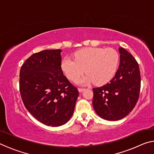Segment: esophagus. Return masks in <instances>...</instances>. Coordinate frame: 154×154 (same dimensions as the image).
Instances as JSON below:
<instances>
[{"instance_id":"obj_1","label":"esophagus","mask_w":154,"mask_h":154,"mask_svg":"<svg viewBox=\"0 0 154 154\" xmlns=\"http://www.w3.org/2000/svg\"><path fill=\"white\" fill-rule=\"evenodd\" d=\"M85 89L84 88H78V91H79V92H83V90H84Z\"/></svg>"}]
</instances>
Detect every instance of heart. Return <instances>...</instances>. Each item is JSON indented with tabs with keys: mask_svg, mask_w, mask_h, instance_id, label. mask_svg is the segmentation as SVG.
I'll return each instance as SVG.
<instances>
[{
	"mask_svg": "<svg viewBox=\"0 0 154 154\" xmlns=\"http://www.w3.org/2000/svg\"><path fill=\"white\" fill-rule=\"evenodd\" d=\"M75 60L65 57L62 60V71L71 81H76L85 72L87 75L77 83L85 84L94 82L96 85H103L114 77L118 69L119 56L113 48H88L77 51Z\"/></svg>",
	"mask_w": 154,
	"mask_h": 154,
	"instance_id": "b5f03b06",
	"label": "heart"
}]
</instances>
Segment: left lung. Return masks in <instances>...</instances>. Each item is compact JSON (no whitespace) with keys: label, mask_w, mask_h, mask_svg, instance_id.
<instances>
[{"label":"left lung","mask_w":154,"mask_h":154,"mask_svg":"<svg viewBox=\"0 0 154 154\" xmlns=\"http://www.w3.org/2000/svg\"><path fill=\"white\" fill-rule=\"evenodd\" d=\"M120 62L116 75L103 86L93 88V106L101 118L117 121L136 105L140 89L139 64L128 51L119 48Z\"/></svg>","instance_id":"1"}]
</instances>
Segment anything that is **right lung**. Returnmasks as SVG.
Returning <instances> with one entry per match:
<instances>
[{
    "mask_svg": "<svg viewBox=\"0 0 154 154\" xmlns=\"http://www.w3.org/2000/svg\"><path fill=\"white\" fill-rule=\"evenodd\" d=\"M61 49L32 54L21 67L20 92L25 107L41 123L57 127L72 116L79 92L61 69Z\"/></svg>",
    "mask_w": 154,
    "mask_h": 154,
    "instance_id": "obj_1",
    "label": "right lung"
}]
</instances>
